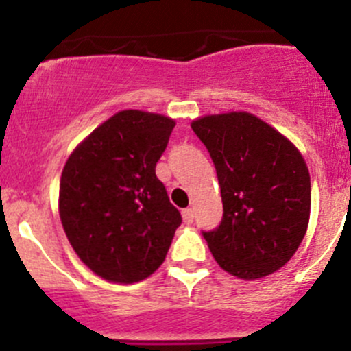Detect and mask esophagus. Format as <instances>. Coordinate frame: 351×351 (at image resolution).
Instances as JSON below:
<instances>
[{
  "label": "esophagus",
  "mask_w": 351,
  "mask_h": 351,
  "mask_svg": "<svg viewBox=\"0 0 351 351\" xmlns=\"http://www.w3.org/2000/svg\"><path fill=\"white\" fill-rule=\"evenodd\" d=\"M182 216H183V223L185 224L193 223V209H183Z\"/></svg>",
  "instance_id": "obj_1"
}]
</instances>
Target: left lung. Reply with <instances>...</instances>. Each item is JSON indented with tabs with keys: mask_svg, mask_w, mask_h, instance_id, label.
<instances>
[{
	"mask_svg": "<svg viewBox=\"0 0 351 351\" xmlns=\"http://www.w3.org/2000/svg\"><path fill=\"white\" fill-rule=\"evenodd\" d=\"M216 166L223 221L204 231L213 257L231 276L258 280L283 267L307 233L311 175L293 142L252 113L192 121Z\"/></svg>",
	"mask_w": 351,
	"mask_h": 351,
	"instance_id": "left-lung-1",
	"label": "left lung"
}]
</instances>
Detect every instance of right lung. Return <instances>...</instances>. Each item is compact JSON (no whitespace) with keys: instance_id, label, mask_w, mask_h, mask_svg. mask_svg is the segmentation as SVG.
Listing matches in <instances>:
<instances>
[{"instance_id":"right-lung-1","label":"right lung","mask_w":351,"mask_h":351,"mask_svg":"<svg viewBox=\"0 0 351 351\" xmlns=\"http://www.w3.org/2000/svg\"><path fill=\"white\" fill-rule=\"evenodd\" d=\"M175 120L123 110L73 149L60 180V219L85 266L113 283H137L162 262L182 224L156 176Z\"/></svg>"}]
</instances>
